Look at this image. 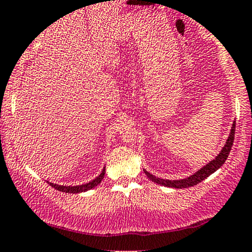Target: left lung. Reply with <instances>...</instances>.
<instances>
[{
	"label": "left lung",
	"mask_w": 252,
	"mask_h": 252,
	"mask_svg": "<svg viewBox=\"0 0 252 252\" xmlns=\"http://www.w3.org/2000/svg\"><path fill=\"white\" fill-rule=\"evenodd\" d=\"M235 129H236V122H233L232 128H231V132L226 140V143H225V146L222 147L220 153L216 156L215 160L210 161L206 166L202 167L201 169H199L198 172L194 173V174L190 175L189 178L181 179V180H167V179L156 178V176L150 174L149 172H147L146 169H144V173H146V175L148 176L152 181H154L158 185H162V186H166V187H172V189H187V187L195 186V185H198L199 182H201L206 178H209L212 173H215L217 169L220 168L222 164L225 163V161H226L227 156L231 152V148H232L233 140H235Z\"/></svg>",
	"instance_id": "left-lung-1"
}]
</instances>
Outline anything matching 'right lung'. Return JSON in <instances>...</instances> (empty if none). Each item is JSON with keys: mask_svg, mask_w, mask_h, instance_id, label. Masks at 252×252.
Wrapping results in <instances>:
<instances>
[{"mask_svg": "<svg viewBox=\"0 0 252 252\" xmlns=\"http://www.w3.org/2000/svg\"><path fill=\"white\" fill-rule=\"evenodd\" d=\"M104 174H105V168H103L102 173L97 176L96 179H94L92 181L88 182V184H84V185H79V186H60V185L57 184H52V182H48L53 189H56L60 192H65V193H80V192H86V190L94 189L96 187L97 185H99L102 182Z\"/></svg>", "mask_w": 252, "mask_h": 252, "instance_id": "obj_1", "label": "right lung"}]
</instances>
